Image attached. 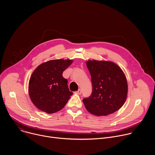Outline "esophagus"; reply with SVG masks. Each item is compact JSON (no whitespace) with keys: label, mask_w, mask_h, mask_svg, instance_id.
I'll return each instance as SVG.
<instances>
[{"label":"esophagus","mask_w":155,"mask_h":155,"mask_svg":"<svg viewBox=\"0 0 155 155\" xmlns=\"http://www.w3.org/2000/svg\"><path fill=\"white\" fill-rule=\"evenodd\" d=\"M76 93L78 94H81V89H79V90L76 92Z\"/></svg>","instance_id":"34e87169"}]
</instances>
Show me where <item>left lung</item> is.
Segmentation results:
<instances>
[{
  "label": "left lung",
  "instance_id": "obj_1",
  "mask_svg": "<svg viewBox=\"0 0 155 155\" xmlns=\"http://www.w3.org/2000/svg\"><path fill=\"white\" fill-rule=\"evenodd\" d=\"M86 64L93 86L91 95L83 99L86 110L96 116H107L117 111L127 96V83L123 71L112 61L89 60Z\"/></svg>",
  "mask_w": 155,
  "mask_h": 155
}]
</instances>
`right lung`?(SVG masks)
Instances as JSON below:
<instances>
[{
  "label": "right lung",
  "mask_w": 155,
  "mask_h": 155,
  "mask_svg": "<svg viewBox=\"0 0 155 155\" xmlns=\"http://www.w3.org/2000/svg\"><path fill=\"white\" fill-rule=\"evenodd\" d=\"M72 59H53L39 65L29 82L31 101L40 110L47 114L62 109L73 94L62 72L72 64Z\"/></svg>",
  "instance_id": "right-lung-1"
}]
</instances>
